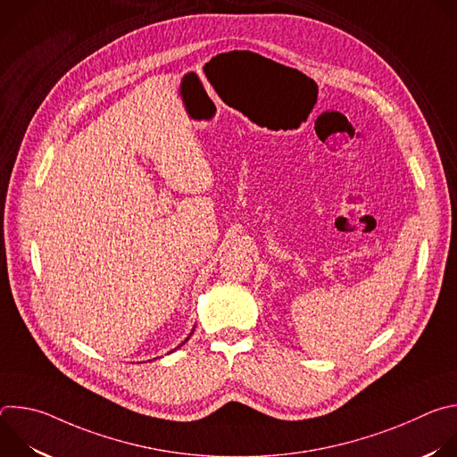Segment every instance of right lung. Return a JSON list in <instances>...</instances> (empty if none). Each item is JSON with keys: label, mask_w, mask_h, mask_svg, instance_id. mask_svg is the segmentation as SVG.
Segmentation results:
<instances>
[{"label": "right lung", "mask_w": 457, "mask_h": 457, "mask_svg": "<svg viewBox=\"0 0 457 457\" xmlns=\"http://www.w3.org/2000/svg\"><path fill=\"white\" fill-rule=\"evenodd\" d=\"M191 335H193V333H191ZM191 335H189V337H191ZM189 337H187V338H186V340H184V342H182V344H186V342H187V340H189ZM182 344H180V345H182ZM180 345H179V347H180Z\"/></svg>", "instance_id": "1"}]
</instances>
